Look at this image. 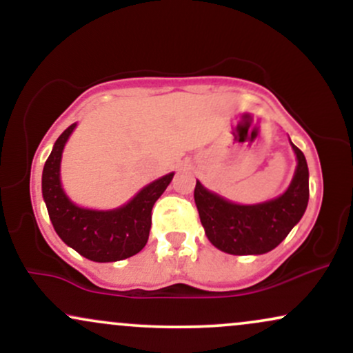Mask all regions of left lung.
<instances>
[{
  "label": "left lung",
  "mask_w": 353,
  "mask_h": 353,
  "mask_svg": "<svg viewBox=\"0 0 353 353\" xmlns=\"http://www.w3.org/2000/svg\"><path fill=\"white\" fill-rule=\"evenodd\" d=\"M292 144V143H290ZM297 168L289 189L262 204H234L196 182L194 201L212 245L232 255L270 252L289 236L309 204V168L305 156L292 144Z\"/></svg>",
  "instance_id": "left-lung-1"
}]
</instances>
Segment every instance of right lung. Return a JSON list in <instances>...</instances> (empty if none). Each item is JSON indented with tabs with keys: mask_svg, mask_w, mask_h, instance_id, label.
I'll return each instance as SVG.
<instances>
[{
	"mask_svg": "<svg viewBox=\"0 0 353 353\" xmlns=\"http://www.w3.org/2000/svg\"><path fill=\"white\" fill-rule=\"evenodd\" d=\"M71 124L58 137L43 169V199L56 234L66 245L94 262H116L143 250L151 230L154 202L161 197L174 172L141 189L128 204L112 210H92L76 205L61 188V156L74 131Z\"/></svg>",
	"mask_w": 353,
	"mask_h": 353,
	"instance_id": "1",
	"label": "right lung"
}]
</instances>
